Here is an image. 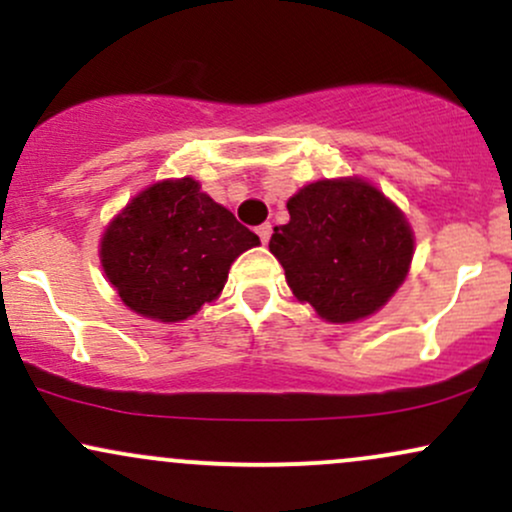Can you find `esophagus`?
I'll list each match as a JSON object with an SVG mask.
<instances>
[{
    "label": "esophagus",
    "instance_id": "34e87169",
    "mask_svg": "<svg viewBox=\"0 0 512 512\" xmlns=\"http://www.w3.org/2000/svg\"><path fill=\"white\" fill-rule=\"evenodd\" d=\"M257 236L264 245L269 243V238H272V223H262V226H257Z\"/></svg>",
    "mask_w": 512,
    "mask_h": 512
}]
</instances>
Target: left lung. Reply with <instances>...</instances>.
I'll list each match as a JSON object with an SVG mask.
<instances>
[{"label":"left lung","mask_w":512,"mask_h":512,"mask_svg":"<svg viewBox=\"0 0 512 512\" xmlns=\"http://www.w3.org/2000/svg\"><path fill=\"white\" fill-rule=\"evenodd\" d=\"M269 252L286 284L334 325L378 313L407 279L414 231L392 199L363 178L317 180L286 202Z\"/></svg>","instance_id":"8db88e82"}]
</instances>
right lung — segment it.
<instances>
[{
    "label": "right lung",
    "mask_w": 512,
    "mask_h": 512,
    "mask_svg": "<svg viewBox=\"0 0 512 512\" xmlns=\"http://www.w3.org/2000/svg\"><path fill=\"white\" fill-rule=\"evenodd\" d=\"M260 238L216 204L195 178L161 180L105 226L101 267L129 310L182 322L216 301L228 269Z\"/></svg>",
    "instance_id": "1"
}]
</instances>
